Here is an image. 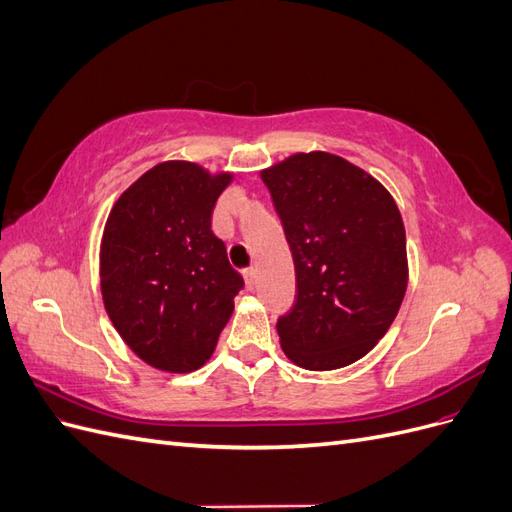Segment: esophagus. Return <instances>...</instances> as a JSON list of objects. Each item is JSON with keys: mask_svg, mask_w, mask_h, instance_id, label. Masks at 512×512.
Returning a JSON list of instances; mask_svg holds the SVG:
<instances>
[{"mask_svg": "<svg viewBox=\"0 0 512 512\" xmlns=\"http://www.w3.org/2000/svg\"><path fill=\"white\" fill-rule=\"evenodd\" d=\"M243 277H245V284H247V288H254L256 286V269L254 267H250V269H245L243 271Z\"/></svg>", "mask_w": 512, "mask_h": 512, "instance_id": "34e87169", "label": "esophagus"}]
</instances>
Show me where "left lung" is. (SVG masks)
Wrapping results in <instances>:
<instances>
[{"label":"left lung","instance_id":"left-lung-1","mask_svg":"<svg viewBox=\"0 0 512 512\" xmlns=\"http://www.w3.org/2000/svg\"><path fill=\"white\" fill-rule=\"evenodd\" d=\"M297 275V301L277 320L282 350L303 369L346 367L378 344L408 288L406 228L393 196L327 151L260 170Z\"/></svg>","mask_w":512,"mask_h":512}]
</instances>
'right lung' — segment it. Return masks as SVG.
I'll list each match as a JSON object with an SVG mask.
<instances>
[{
    "label": "right lung",
    "mask_w": 512,
    "mask_h": 512,
    "mask_svg": "<svg viewBox=\"0 0 512 512\" xmlns=\"http://www.w3.org/2000/svg\"><path fill=\"white\" fill-rule=\"evenodd\" d=\"M230 181L194 162H162L108 213L100 245L106 314L138 359L170 374L211 359L243 288L211 230Z\"/></svg>",
    "instance_id": "right-lung-1"
}]
</instances>
